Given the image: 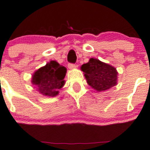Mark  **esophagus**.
Here are the masks:
<instances>
[{
    "mask_svg": "<svg viewBox=\"0 0 150 150\" xmlns=\"http://www.w3.org/2000/svg\"><path fill=\"white\" fill-rule=\"evenodd\" d=\"M68 67H69V69H75V67H76V65H75V64H68Z\"/></svg>",
    "mask_w": 150,
    "mask_h": 150,
    "instance_id": "obj_1",
    "label": "esophagus"
}]
</instances>
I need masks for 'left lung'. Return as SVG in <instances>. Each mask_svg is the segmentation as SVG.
Segmentation results:
<instances>
[{"label": "left lung", "instance_id": "left-lung-1", "mask_svg": "<svg viewBox=\"0 0 150 150\" xmlns=\"http://www.w3.org/2000/svg\"><path fill=\"white\" fill-rule=\"evenodd\" d=\"M81 69L87 83L97 91H104L117 85L118 73L115 68L97 59L91 58Z\"/></svg>", "mask_w": 150, "mask_h": 150}]
</instances>
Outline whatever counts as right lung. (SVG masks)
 <instances>
[{
  "mask_svg": "<svg viewBox=\"0 0 150 150\" xmlns=\"http://www.w3.org/2000/svg\"><path fill=\"white\" fill-rule=\"evenodd\" d=\"M66 72V67L56 61H51L34 72L32 83L40 93L53 97L59 94V89L65 83Z\"/></svg>",
  "mask_w": 150,
  "mask_h": 150,
  "instance_id": "obj_1",
  "label": "right lung"
}]
</instances>
